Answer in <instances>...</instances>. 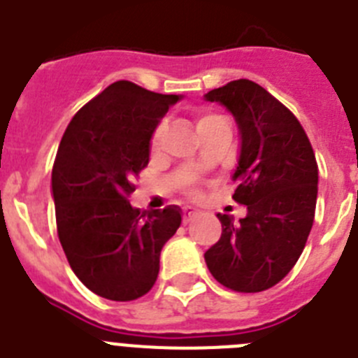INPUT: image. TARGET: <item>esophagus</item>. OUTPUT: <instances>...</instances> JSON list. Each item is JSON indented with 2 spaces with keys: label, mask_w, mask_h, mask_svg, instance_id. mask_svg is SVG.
<instances>
[{
  "label": "esophagus",
  "mask_w": 358,
  "mask_h": 358,
  "mask_svg": "<svg viewBox=\"0 0 358 358\" xmlns=\"http://www.w3.org/2000/svg\"><path fill=\"white\" fill-rule=\"evenodd\" d=\"M199 213H201V211H199L197 208H192V206L182 208V218H185V222H188V220H192L194 217H197Z\"/></svg>",
  "instance_id": "esophagus-1"
}]
</instances>
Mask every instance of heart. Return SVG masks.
<instances>
[{"label": "heart", "mask_w": 358, "mask_h": 358, "mask_svg": "<svg viewBox=\"0 0 358 358\" xmlns=\"http://www.w3.org/2000/svg\"><path fill=\"white\" fill-rule=\"evenodd\" d=\"M218 122H226V120L222 118V116H217V115H202L199 116L197 120V131H204L206 127H211V125H215V123ZM164 132V122H161L159 125H157L156 129H154V132H152L150 136V148H156L157 145H159V140L161 136H163Z\"/></svg>", "instance_id": "b5f03b06"}]
</instances>
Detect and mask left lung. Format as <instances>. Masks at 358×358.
Returning <instances> with one entry per match:
<instances>
[{
  "label": "left lung",
  "instance_id": "obj_1",
  "mask_svg": "<svg viewBox=\"0 0 358 358\" xmlns=\"http://www.w3.org/2000/svg\"><path fill=\"white\" fill-rule=\"evenodd\" d=\"M235 116L240 156L233 194L248 215L217 213L222 235L204 252L218 283L262 292L281 281L305 249L314 224L319 170L301 123L252 80H233L204 94Z\"/></svg>",
  "mask_w": 358,
  "mask_h": 358
}]
</instances>
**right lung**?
<instances>
[{
    "instance_id": "obj_1",
    "label": "right lung",
    "mask_w": 358,
    "mask_h": 358,
    "mask_svg": "<svg viewBox=\"0 0 358 358\" xmlns=\"http://www.w3.org/2000/svg\"><path fill=\"white\" fill-rule=\"evenodd\" d=\"M179 100L115 82L73 116L57 150L59 240L78 280L110 301H132L154 287L161 249L181 226L179 206L141 211L129 202L152 132Z\"/></svg>"
}]
</instances>
